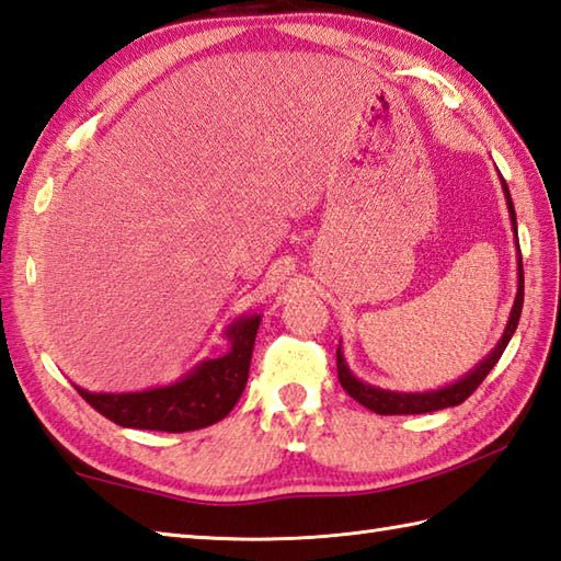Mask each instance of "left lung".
Masks as SVG:
<instances>
[{"mask_svg": "<svg viewBox=\"0 0 561 561\" xmlns=\"http://www.w3.org/2000/svg\"><path fill=\"white\" fill-rule=\"evenodd\" d=\"M502 190H504V198H506V208H508V218H512V228H514V240H516V259H518V290H516V300L512 307V314H508L506 329L502 333L500 343H496L490 355L480 359L476 365V369H470L466 377H460L454 383H446L442 389L434 391H417V393H403V391H389V389H379V386L365 383L363 379H357L351 367L345 363V355L339 345V353H335V365H339V381L343 389L351 393L357 403H363L365 408L375 410L377 415H420V413H432V410H442V408H451V405H460L466 398L478 389L482 383V379L490 375L492 367L500 363L502 353L506 351L508 341L518 327L520 319V309H524V261H520V247H518V232H516V210H514V202L512 194H508V186L502 178Z\"/></svg>", "mask_w": 561, "mask_h": 561, "instance_id": "1", "label": "left lung"}]
</instances>
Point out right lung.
Instances as JSON below:
<instances>
[{"label":"right lung","mask_w":561,"mask_h":561,"mask_svg":"<svg viewBox=\"0 0 561 561\" xmlns=\"http://www.w3.org/2000/svg\"><path fill=\"white\" fill-rule=\"evenodd\" d=\"M261 314L232 321L226 329L230 351L210 357L168 386L129 393H95L77 386V391L98 413L119 427L192 432L216 425L226 417L247 386L249 363L256 341Z\"/></svg>","instance_id":"obj_1"}]
</instances>
